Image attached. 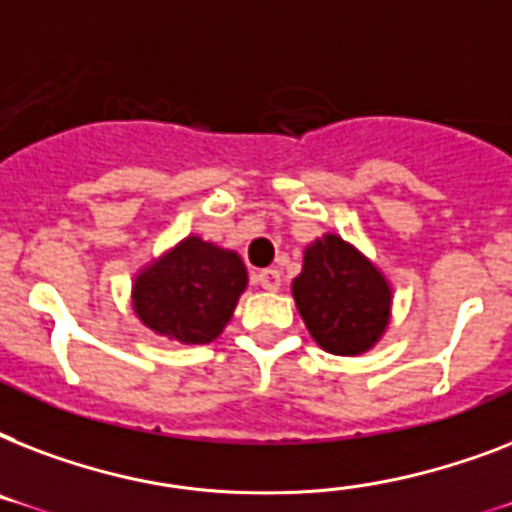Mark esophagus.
Listing matches in <instances>:
<instances>
[{"instance_id":"esophagus-1","label":"esophagus","mask_w":512,"mask_h":512,"mask_svg":"<svg viewBox=\"0 0 512 512\" xmlns=\"http://www.w3.org/2000/svg\"><path fill=\"white\" fill-rule=\"evenodd\" d=\"M255 284H260L268 292H276L281 287V273L276 268H265V271L255 273Z\"/></svg>"}]
</instances>
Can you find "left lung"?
Wrapping results in <instances>:
<instances>
[{
  "mask_svg": "<svg viewBox=\"0 0 512 512\" xmlns=\"http://www.w3.org/2000/svg\"><path fill=\"white\" fill-rule=\"evenodd\" d=\"M292 295L313 340L337 356L364 353L388 327V281L335 233L305 249L303 273L292 281Z\"/></svg>",
  "mask_w": 512,
  "mask_h": 512,
  "instance_id": "left-lung-1",
  "label": "left lung"
}]
</instances>
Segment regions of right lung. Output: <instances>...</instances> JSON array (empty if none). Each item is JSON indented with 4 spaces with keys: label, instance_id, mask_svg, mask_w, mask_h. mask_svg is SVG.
<instances>
[{
    "label": "right lung",
    "instance_id": "1",
    "mask_svg": "<svg viewBox=\"0 0 512 512\" xmlns=\"http://www.w3.org/2000/svg\"><path fill=\"white\" fill-rule=\"evenodd\" d=\"M247 287L236 252L188 236L148 265L132 287V305L148 329L185 345L212 342Z\"/></svg>",
    "mask_w": 512,
    "mask_h": 512
}]
</instances>
